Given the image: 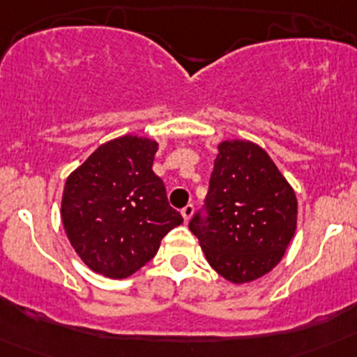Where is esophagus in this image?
Listing matches in <instances>:
<instances>
[{
	"label": "esophagus",
	"mask_w": 357,
	"mask_h": 357,
	"mask_svg": "<svg viewBox=\"0 0 357 357\" xmlns=\"http://www.w3.org/2000/svg\"><path fill=\"white\" fill-rule=\"evenodd\" d=\"M193 213H195V207L191 206V204H189V206H185L184 209L181 211V214H182V218H184V222L188 223L189 220H191V216H193Z\"/></svg>",
	"instance_id": "esophagus-1"
}]
</instances>
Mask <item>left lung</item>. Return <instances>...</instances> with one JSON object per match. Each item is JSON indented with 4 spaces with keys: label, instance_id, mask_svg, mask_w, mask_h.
<instances>
[{
    "label": "left lung",
    "instance_id": "obj_1",
    "mask_svg": "<svg viewBox=\"0 0 357 357\" xmlns=\"http://www.w3.org/2000/svg\"><path fill=\"white\" fill-rule=\"evenodd\" d=\"M296 197L270 155L247 139L218 144L206 209L189 230L207 263L232 284L261 279L280 263L295 236Z\"/></svg>",
    "mask_w": 357,
    "mask_h": 357
}]
</instances>
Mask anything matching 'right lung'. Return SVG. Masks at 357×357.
Instances as JSON below:
<instances>
[{
    "instance_id": "1",
    "label": "right lung",
    "mask_w": 357,
    "mask_h": 357,
    "mask_svg": "<svg viewBox=\"0 0 357 357\" xmlns=\"http://www.w3.org/2000/svg\"><path fill=\"white\" fill-rule=\"evenodd\" d=\"M159 143L121 135L100 144L69 173L61 218L71 247L93 272L125 279L157 254L160 239L182 223L153 173Z\"/></svg>"
}]
</instances>
